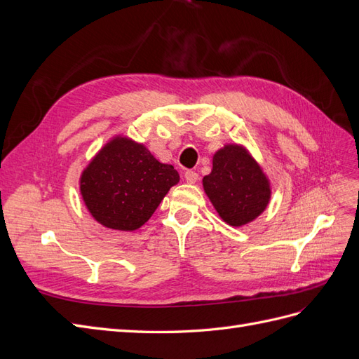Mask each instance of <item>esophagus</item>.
Instances as JSON below:
<instances>
[{"label": "esophagus", "instance_id": "1", "mask_svg": "<svg viewBox=\"0 0 359 359\" xmlns=\"http://www.w3.org/2000/svg\"><path fill=\"white\" fill-rule=\"evenodd\" d=\"M184 178H186V181H187L189 184H194V182L198 181L199 175H198V172H194V170H187L186 173H184Z\"/></svg>", "mask_w": 359, "mask_h": 359}]
</instances>
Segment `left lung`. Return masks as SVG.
<instances>
[{"instance_id":"1","label":"left lung","mask_w":359,"mask_h":359,"mask_svg":"<svg viewBox=\"0 0 359 359\" xmlns=\"http://www.w3.org/2000/svg\"><path fill=\"white\" fill-rule=\"evenodd\" d=\"M203 189L222 219L231 226L255 220L269 201L271 190L257 163L238 145H227L212 160Z\"/></svg>"}]
</instances>
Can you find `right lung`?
Masks as SVG:
<instances>
[{
  "instance_id": "obj_1",
  "label": "right lung",
  "mask_w": 359,
  "mask_h": 359,
  "mask_svg": "<svg viewBox=\"0 0 359 359\" xmlns=\"http://www.w3.org/2000/svg\"><path fill=\"white\" fill-rule=\"evenodd\" d=\"M178 181L172 165L160 163L144 145L118 137L83 170L81 191L97 222L116 231H135Z\"/></svg>"
}]
</instances>
